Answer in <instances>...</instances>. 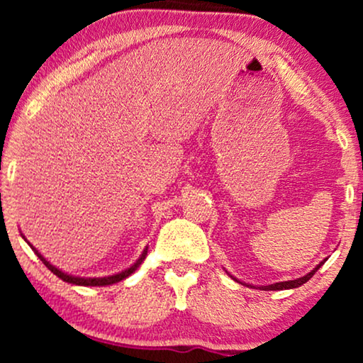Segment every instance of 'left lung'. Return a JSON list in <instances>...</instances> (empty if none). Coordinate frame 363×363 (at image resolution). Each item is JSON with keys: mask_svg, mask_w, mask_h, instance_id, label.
Masks as SVG:
<instances>
[{"mask_svg": "<svg viewBox=\"0 0 363 363\" xmlns=\"http://www.w3.org/2000/svg\"><path fill=\"white\" fill-rule=\"evenodd\" d=\"M327 261V257L324 261H320L319 264H317L314 269H312L309 274H306V276H302V277H297V279H294V281H282V282H276V284H269V286H261L259 289H262V291H282V289H294V287H299V286H302V284H306L307 281L311 279L312 276L315 274L317 272V269H319V267L324 264V262ZM233 277V276H231ZM233 279H235V277H233ZM238 281V279H236ZM241 284H245V282H241ZM245 286H250V287H255V286H251V284H245Z\"/></svg>", "mask_w": 363, "mask_h": 363, "instance_id": "1", "label": "left lung"}]
</instances>
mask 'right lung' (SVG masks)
Returning a JSON list of instances; mask_svg holds the SVG:
<instances>
[{"instance_id":"right-lung-1","label":"right lung","mask_w":363,"mask_h":363,"mask_svg":"<svg viewBox=\"0 0 363 363\" xmlns=\"http://www.w3.org/2000/svg\"><path fill=\"white\" fill-rule=\"evenodd\" d=\"M24 238V236H23ZM24 240H26V238H24ZM28 245H29V241H28ZM31 246V250L36 252V256L39 257V259H41L43 262H44V266L48 267L49 271L52 272V274H56L59 279H62V281H66V282H69V284H76V286H111V284H116V282H118V281H122V279H125V277H128L132 274L133 271L137 269L138 266L142 264L143 262V259H145V256H147V250L148 247H145V250H143V252L140 255V257H138V259L133 262V264L130 266V267H127V269H123L122 272H117V274H113V276H106V277H79V276H71V274H67V272H64V271H61V269H57L56 266H52L51 262H49L46 257H44L41 252H39L36 247H34L33 245H29Z\"/></svg>"}]
</instances>
